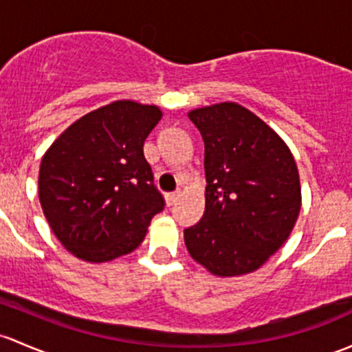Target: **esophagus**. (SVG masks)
Listing matches in <instances>:
<instances>
[{
    "mask_svg": "<svg viewBox=\"0 0 352 352\" xmlns=\"http://www.w3.org/2000/svg\"><path fill=\"white\" fill-rule=\"evenodd\" d=\"M180 197V192L179 190H175V192H168V194L165 195V199H166V204L168 206H173L177 202V199Z\"/></svg>",
    "mask_w": 352,
    "mask_h": 352,
    "instance_id": "1",
    "label": "esophagus"
}]
</instances>
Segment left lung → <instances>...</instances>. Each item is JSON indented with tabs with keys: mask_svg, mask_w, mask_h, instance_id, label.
<instances>
[{
	"mask_svg": "<svg viewBox=\"0 0 352 352\" xmlns=\"http://www.w3.org/2000/svg\"><path fill=\"white\" fill-rule=\"evenodd\" d=\"M204 140L206 210L184 231L197 263L219 276L254 272L287 241L300 212L294 155L236 102L188 113Z\"/></svg>",
	"mask_w": 352,
	"mask_h": 352,
	"instance_id": "1",
	"label": "left lung"
}]
</instances>
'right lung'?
Here are the masks:
<instances>
[{"instance_id":"add662e5","label":"right lung","mask_w":352,"mask_h":352,"mask_svg":"<svg viewBox=\"0 0 352 352\" xmlns=\"http://www.w3.org/2000/svg\"><path fill=\"white\" fill-rule=\"evenodd\" d=\"M160 118L157 106L111 102L70 124L43 155L40 204L58 241L80 260L131 253L164 210L143 155Z\"/></svg>"}]
</instances>
